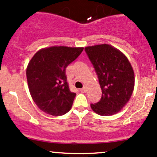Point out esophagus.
<instances>
[{
	"label": "esophagus",
	"mask_w": 157,
	"mask_h": 157,
	"mask_svg": "<svg viewBox=\"0 0 157 157\" xmlns=\"http://www.w3.org/2000/svg\"><path fill=\"white\" fill-rule=\"evenodd\" d=\"M80 91L83 92V93H86V86H83V88L80 89Z\"/></svg>",
	"instance_id": "34e87169"
}]
</instances>
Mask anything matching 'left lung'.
Returning a JSON list of instances; mask_svg holds the SVG:
<instances>
[{
  "instance_id": "1",
  "label": "left lung",
  "mask_w": 157,
  "mask_h": 157,
  "mask_svg": "<svg viewBox=\"0 0 157 157\" xmlns=\"http://www.w3.org/2000/svg\"><path fill=\"white\" fill-rule=\"evenodd\" d=\"M102 90L100 100L90 104L96 113H117L129 101L134 86V74L125 55L107 44L85 48Z\"/></svg>"
}]
</instances>
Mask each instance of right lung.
Returning <instances> with one entry per match:
<instances>
[{"instance_id":"right-lung-1","label":"right lung","mask_w":157,"mask_h":157,"mask_svg":"<svg viewBox=\"0 0 157 157\" xmlns=\"http://www.w3.org/2000/svg\"><path fill=\"white\" fill-rule=\"evenodd\" d=\"M83 48L55 46L35 54L26 69L28 86L35 103L54 116L68 112L76 96L70 91L66 67L77 59Z\"/></svg>"}]
</instances>
